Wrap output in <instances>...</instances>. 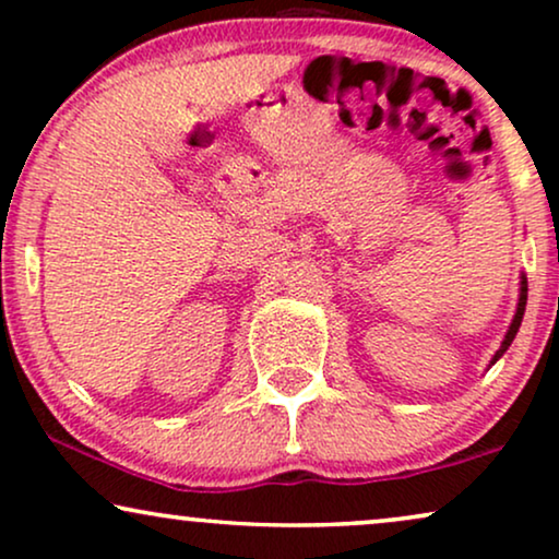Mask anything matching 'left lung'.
I'll use <instances>...</instances> for the list:
<instances>
[{"label": "left lung", "instance_id": "obj_1", "mask_svg": "<svg viewBox=\"0 0 559 559\" xmlns=\"http://www.w3.org/2000/svg\"><path fill=\"white\" fill-rule=\"evenodd\" d=\"M524 308H526V277H522V295H519V308H516V316H514V320H511V328H509L507 338H503V343H501V348H499V350H496V356H493V361H491V364H496V361H499V358L503 356V350H507V348L511 346V341H514V335H516V331H519V325H522V318H524Z\"/></svg>", "mask_w": 559, "mask_h": 559}]
</instances>
